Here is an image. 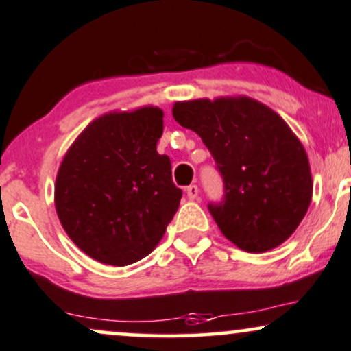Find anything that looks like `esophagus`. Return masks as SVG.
<instances>
[{
	"label": "esophagus",
	"instance_id": "esophagus-1",
	"mask_svg": "<svg viewBox=\"0 0 351 351\" xmlns=\"http://www.w3.org/2000/svg\"><path fill=\"white\" fill-rule=\"evenodd\" d=\"M184 191H186V196L189 197V199H196L197 194H199V188H197L196 184H189V186H186Z\"/></svg>",
	"mask_w": 351,
	"mask_h": 351
}]
</instances>
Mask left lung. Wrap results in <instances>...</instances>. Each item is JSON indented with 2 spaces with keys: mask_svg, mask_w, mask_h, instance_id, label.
I'll return each mask as SVG.
<instances>
[{
  "mask_svg": "<svg viewBox=\"0 0 351 351\" xmlns=\"http://www.w3.org/2000/svg\"><path fill=\"white\" fill-rule=\"evenodd\" d=\"M173 117L208 147L223 196L210 216L232 243L263 253L291 237L312 199L309 160L289 125L250 98L176 103Z\"/></svg>",
  "mask_w": 351,
  "mask_h": 351,
  "instance_id": "obj_1",
  "label": "left lung"
}]
</instances>
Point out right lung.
<instances>
[{
    "instance_id": "right-lung-1",
    "label": "right lung",
    "mask_w": 351,
    "mask_h": 351,
    "mask_svg": "<svg viewBox=\"0 0 351 351\" xmlns=\"http://www.w3.org/2000/svg\"><path fill=\"white\" fill-rule=\"evenodd\" d=\"M163 112H111L80 134L60 165L55 209L75 245L96 261L125 267L157 247L181 189L160 155Z\"/></svg>"
}]
</instances>
